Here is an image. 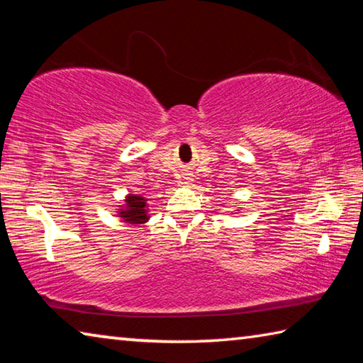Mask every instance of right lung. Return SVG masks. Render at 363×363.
Instances as JSON below:
<instances>
[{
  "mask_svg": "<svg viewBox=\"0 0 363 363\" xmlns=\"http://www.w3.org/2000/svg\"><path fill=\"white\" fill-rule=\"evenodd\" d=\"M147 211H149L147 210V199L130 194L126 196L125 205L120 208L118 216L128 224H144L149 219Z\"/></svg>",
  "mask_w": 363,
  "mask_h": 363,
  "instance_id": "right-lung-1",
  "label": "right lung"
}]
</instances>
